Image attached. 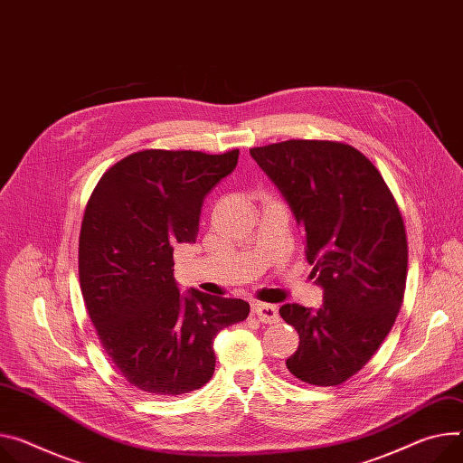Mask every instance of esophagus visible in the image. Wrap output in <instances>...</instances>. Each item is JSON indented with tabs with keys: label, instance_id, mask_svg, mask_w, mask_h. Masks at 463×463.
I'll use <instances>...</instances> for the list:
<instances>
[{
	"label": "esophagus",
	"instance_id": "1",
	"mask_svg": "<svg viewBox=\"0 0 463 463\" xmlns=\"http://www.w3.org/2000/svg\"><path fill=\"white\" fill-rule=\"evenodd\" d=\"M254 313L258 315L260 321L265 323V325H274V323L279 321L278 307H276L274 304H263V302H260V304L254 306Z\"/></svg>",
	"mask_w": 463,
	"mask_h": 463
}]
</instances>
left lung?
Instances as JSON below:
<instances>
[{
  "instance_id": "obj_1",
  "label": "left lung",
  "mask_w": 463,
  "mask_h": 463,
  "mask_svg": "<svg viewBox=\"0 0 463 463\" xmlns=\"http://www.w3.org/2000/svg\"><path fill=\"white\" fill-rule=\"evenodd\" d=\"M286 196L306 237L325 304H283L300 337L288 371L311 385H341L362 371L393 328L408 274L401 209L380 170L339 140L289 138L250 148Z\"/></svg>"
}]
</instances>
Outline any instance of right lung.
Segmentation results:
<instances>
[{"label": "right lung", "mask_w": 463, "mask_h": 463, "mask_svg": "<svg viewBox=\"0 0 463 463\" xmlns=\"http://www.w3.org/2000/svg\"><path fill=\"white\" fill-rule=\"evenodd\" d=\"M239 150H142L105 172L80 232V283L98 339L118 373L157 397L191 393L215 373L213 339L244 321L241 298L174 279V244L194 242L205 194L226 177Z\"/></svg>", "instance_id": "obj_1"}]
</instances>
